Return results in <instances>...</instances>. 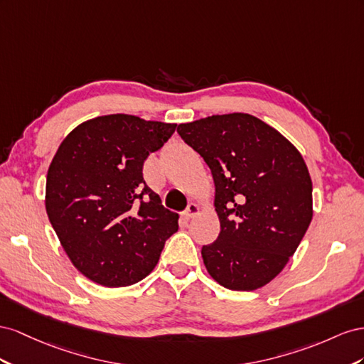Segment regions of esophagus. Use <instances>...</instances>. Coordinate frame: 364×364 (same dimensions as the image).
Listing matches in <instances>:
<instances>
[{
    "instance_id": "esophagus-1",
    "label": "esophagus",
    "mask_w": 364,
    "mask_h": 364,
    "mask_svg": "<svg viewBox=\"0 0 364 364\" xmlns=\"http://www.w3.org/2000/svg\"><path fill=\"white\" fill-rule=\"evenodd\" d=\"M198 210H200V207L196 205L195 203H191L189 205H188V209H186L184 212H183V218L186 221H189V220H192V218L198 213Z\"/></svg>"
}]
</instances>
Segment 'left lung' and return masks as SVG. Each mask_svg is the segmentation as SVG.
Instances as JSON below:
<instances>
[{
	"mask_svg": "<svg viewBox=\"0 0 364 364\" xmlns=\"http://www.w3.org/2000/svg\"><path fill=\"white\" fill-rule=\"evenodd\" d=\"M176 132L209 166L221 232L201 255L218 284L252 291L274 279L313 220V183L302 155L250 114L178 124Z\"/></svg>",
	"mask_w": 364,
	"mask_h": 364,
	"instance_id": "obj_1",
	"label": "left lung"
}]
</instances>
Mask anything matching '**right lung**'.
I'll return each instance as SVG.
<instances>
[{"mask_svg": "<svg viewBox=\"0 0 364 364\" xmlns=\"http://www.w3.org/2000/svg\"><path fill=\"white\" fill-rule=\"evenodd\" d=\"M175 128L112 114L79 124L60 143L47 173L46 209L70 261L92 282H139L178 230V215L143 178L144 160Z\"/></svg>", "mask_w": 364, "mask_h": 364, "instance_id": "obj_1", "label": "right lung"}]
</instances>
